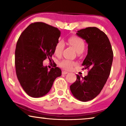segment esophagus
Instances as JSON below:
<instances>
[{"instance_id":"34e87169","label":"esophagus","mask_w":126,"mask_h":126,"mask_svg":"<svg viewBox=\"0 0 126 126\" xmlns=\"http://www.w3.org/2000/svg\"><path fill=\"white\" fill-rule=\"evenodd\" d=\"M67 73H68V72H66V71H63V72H62V75H66Z\"/></svg>"}]
</instances>
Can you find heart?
Masks as SVG:
<instances>
[{
    "mask_svg": "<svg viewBox=\"0 0 126 126\" xmlns=\"http://www.w3.org/2000/svg\"><path fill=\"white\" fill-rule=\"evenodd\" d=\"M68 43L74 47L78 53H82L84 51L85 44L83 40L77 35H72L68 38ZM64 49V43L62 41H59L54 47V54L60 56ZM75 65L74 62L69 60H63L60 63V66L66 70H70Z\"/></svg>",
    "mask_w": 126,
    "mask_h": 126,
    "instance_id": "obj_1",
    "label": "heart"
}]
</instances>
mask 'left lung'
<instances>
[{"mask_svg":"<svg viewBox=\"0 0 126 126\" xmlns=\"http://www.w3.org/2000/svg\"><path fill=\"white\" fill-rule=\"evenodd\" d=\"M76 34L88 44V54L82 63L88 73L85 77L76 75L70 88L76 99L86 102L96 97L104 86L110 74L113 51L107 36L96 27L82 29Z\"/></svg>","mask_w":126,"mask_h":126,"instance_id":"left-lung-1","label":"left lung"}]
</instances>
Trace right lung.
<instances>
[{"label":"right lung","instance_id":"1","mask_svg":"<svg viewBox=\"0 0 126 126\" xmlns=\"http://www.w3.org/2000/svg\"><path fill=\"white\" fill-rule=\"evenodd\" d=\"M60 34L57 28L37 22L30 24L19 37L15 55L16 74L22 88L31 97L47 94L55 79L61 76V69L56 66L48 70L43 64L46 59L51 60Z\"/></svg>","mask_w":126,"mask_h":126}]
</instances>
